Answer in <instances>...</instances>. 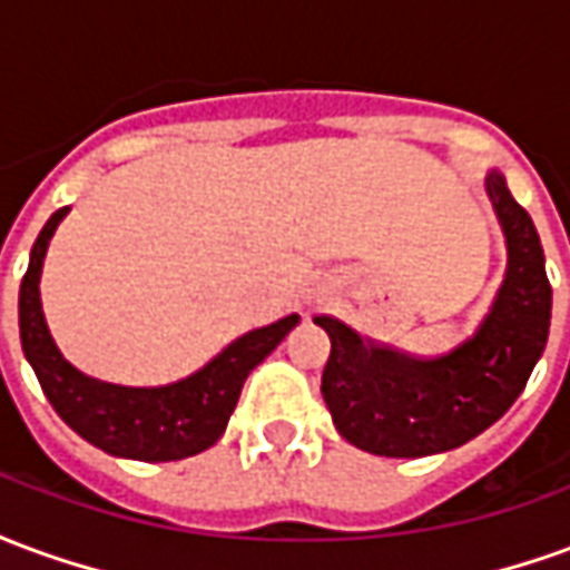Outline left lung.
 <instances>
[{"mask_svg":"<svg viewBox=\"0 0 570 570\" xmlns=\"http://www.w3.org/2000/svg\"><path fill=\"white\" fill-rule=\"evenodd\" d=\"M507 244V272L473 335L436 357L360 338L335 317H314L333 351L321 394L351 445L384 458H424L464 445L491 428L547 347L552 286L538 228L498 170L485 174Z\"/></svg>","mask_w":570,"mask_h":570,"instance_id":"left-lung-1","label":"left lung"}]
</instances>
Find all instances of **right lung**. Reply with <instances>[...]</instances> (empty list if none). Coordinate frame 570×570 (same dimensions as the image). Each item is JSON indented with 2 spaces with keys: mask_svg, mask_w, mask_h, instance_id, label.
<instances>
[{
  "mask_svg": "<svg viewBox=\"0 0 570 570\" xmlns=\"http://www.w3.org/2000/svg\"><path fill=\"white\" fill-rule=\"evenodd\" d=\"M67 213L69 207L51 213L36 237L18 298L23 357L30 360L48 403L81 440L116 458L155 464L210 449L225 433L247 375L284 342L286 333L298 323V314L249 330L198 372L161 387H130L91 379L60 354L45 323L39 296L45 253Z\"/></svg>",
  "mask_w": 570,
  "mask_h": 570,
  "instance_id": "add662e5",
  "label": "right lung"
}]
</instances>
